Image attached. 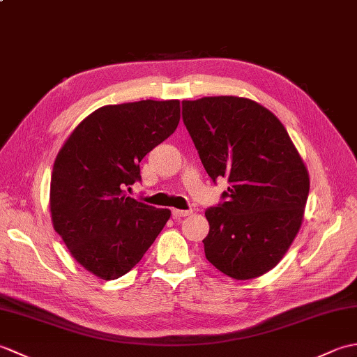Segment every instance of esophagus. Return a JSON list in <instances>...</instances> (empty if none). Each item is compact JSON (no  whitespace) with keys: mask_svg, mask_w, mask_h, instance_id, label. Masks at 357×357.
I'll list each match as a JSON object with an SVG mask.
<instances>
[{"mask_svg":"<svg viewBox=\"0 0 357 357\" xmlns=\"http://www.w3.org/2000/svg\"><path fill=\"white\" fill-rule=\"evenodd\" d=\"M188 215H192L190 210H179V208H173L172 210V216L174 219H179V218H185Z\"/></svg>","mask_w":357,"mask_h":357,"instance_id":"34e87169","label":"esophagus"}]
</instances>
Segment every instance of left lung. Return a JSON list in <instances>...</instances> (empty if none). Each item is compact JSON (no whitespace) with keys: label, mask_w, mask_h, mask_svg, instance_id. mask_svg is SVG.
I'll list each match as a JSON object with an SVG mask.
<instances>
[{"label":"left lung","mask_w":357,"mask_h":357,"mask_svg":"<svg viewBox=\"0 0 357 357\" xmlns=\"http://www.w3.org/2000/svg\"><path fill=\"white\" fill-rule=\"evenodd\" d=\"M183 119L208 176L230 183L227 201L206 211V257L233 279L265 275L304 219L310 176L298 149L276 115L248 98L183 101Z\"/></svg>","instance_id":"1"}]
</instances>
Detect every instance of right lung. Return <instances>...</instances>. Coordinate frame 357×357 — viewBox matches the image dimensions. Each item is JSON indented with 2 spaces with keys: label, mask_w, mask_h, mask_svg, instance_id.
<instances>
[{
  "label": "right lung",
  "mask_w": 357,
  "mask_h": 357,
  "mask_svg": "<svg viewBox=\"0 0 357 357\" xmlns=\"http://www.w3.org/2000/svg\"><path fill=\"white\" fill-rule=\"evenodd\" d=\"M178 100L104 105L75 127L50 179L53 229L79 265L104 280L130 271L170 219L126 195L139 162L176 130Z\"/></svg>",
  "instance_id": "1"
}]
</instances>
